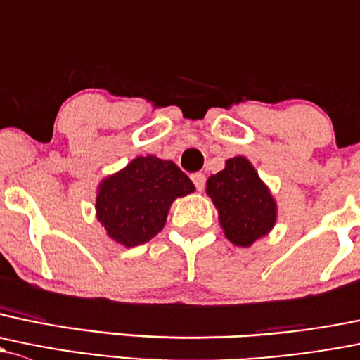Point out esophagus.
<instances>
[{
	"mask_svg": "<svg viewBox=\"0 0 360 360\" xmlns=\"http://www.w3.org/2000/svg\"><path fill=\"white\" fill-rule=\"evenodd\" d=\"M191 181H193V184L196 186V190L202 191L203 186H205V174H202V172L191 174Z\"/></svg>",
	"mask_w": 360,
	"mask_h": 360,
	"instance_id": "obj_1",
	"label": "esophagus"
}]
</instances>
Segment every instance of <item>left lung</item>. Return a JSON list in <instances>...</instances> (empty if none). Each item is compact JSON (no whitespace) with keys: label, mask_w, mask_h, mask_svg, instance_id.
<instances>
[{"label":"left lung","mask_w":360,"mask_h":360,"mask_svg":"<svg viewBox=\"0 0 360 360\" xmlns=\"http://www.w3.org/2000/svg\"><path fill=\"white\" fill-rule=\"evenodd\" d=\"M207 195L217 207L226 238L238 247H250L274 226V198L245 157L229 158L224 170L210 176Z\"/></svg>","instance_id":"obj_1"}]
</instances>
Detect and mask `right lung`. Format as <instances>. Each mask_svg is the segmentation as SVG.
Wrapping results in <instances>:
<instances>
[{"mask_svg":"<svg viewBox=\"0 0 360 360\" xmlns=\"http://www.w3.org/2000/svg\"><path fill=\"white\" fill-rule=\"evenodd\" d=\"M195 191L191 179L174 162L138 157L101 181L96 196L98 221L124 247L146 243L164 229L169 207Z\"/></svg>","mask_w":360,"mask_h":360,"instance_id":"1","label":"right lung"}]
</instances>
